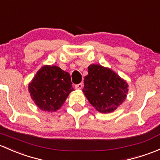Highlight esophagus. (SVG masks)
Wrapping results in <instances>:
<instances>
[{
	"instance_id": "obj_1",
	"label": "esophagus",
	"mask_w": 160,
	"mask_h": 160,
	"mask_svg": "<svg viewBox=\"0 0 160 160\" xmlns=\"http://www.w3.org/2000/svg\"><path fill=\"white\" fill-rule=\"evenodd\" d=\"M75 88H77V89H81V88L83 87V84L82 83H79V84H77V85H75Z\"/></svg>"
}]
</instances>
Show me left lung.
Instances as JSON below:
<instances>
[{
    "instance_id": "left-lung-1",
    "label": "left lung",
    "mask_w": 160,
    "mask_h": 160,
    "mask_svg": "<svg viewBox=\"0 0 160 160\" xmlns=\"http://www.w3.org/2000/svg\"><path fill=\"white\" fill-rule=\"evenodd\" d=\"M82 89L92 106L102 113L116 110L125 101L128 84L112 69L100 65L88 66Z\"/></svg>"
}]
</instances>
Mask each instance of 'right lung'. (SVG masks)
Returning <instances> with one entry per match:
<instances>
[{"mask_svg": "<svg viewBox=\"0 0 160 160\" xmlns=\"http://www.w3.org/2000/svg\"><path fill=\"white\" fill-rule=\"evenodd\" d=\"M71 76L55 65L42 67L28 85L33 101L44 112H55L61 108L73 91Z\"/></svg>", "mask_w": 160, "mask_h": 160, "instance_id": "right-lung-1", "label": "right lung"}]
</instances>
